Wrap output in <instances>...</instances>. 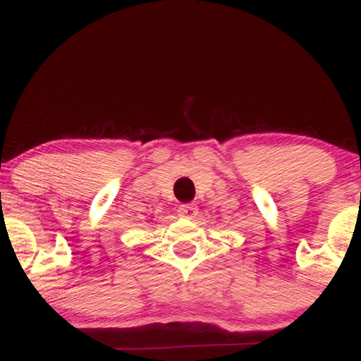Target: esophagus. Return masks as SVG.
Listing matches in <instances>:
<instances>
[{"label": "esophagus", "instance_id": "1", "mask_svg": "<svg viewBox=\"0 0 361 361\" xmlns=\"http://www.w3.org/2000/svg\"><path fill=\"white\" fill-rule=\"evenodd\" d=\"M198 214V207L193 205V204H188V205H181L180 209H178V215L183 219H195Z\"/></svg>", "mask_w": 361, "mask_h": 361}]
</instances>
